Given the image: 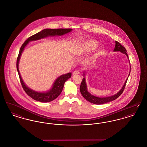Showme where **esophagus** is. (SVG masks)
<instances>
[{
	"mask_svg": "<svg viewBox=\"0 0 147 147\" xmlns=\"http://www.w3.org/2000/svg\"><path fill=\"white\" fill-rule=\"evenodd\" d=\"M79 74V71L78 70H75L74 71H73V76H76V75H78Z\"/></svg>",
	"mask_w": 147,
	"mask_h": 147,
	"instance_id": "1",
	"label": "esophagus"
}]
</instances>
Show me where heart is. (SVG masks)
<instances>
[{"label": "heart", "instance_id": "b5f03b06", "mask_svg": "<svg viewBox=\"0 0 147 147\" xmlns=\"http://www.w3.org/2000/svg\"><path fill=\"white\" fill-rule=\"evenodd\" d=\"M98 44V41L94 40L85 41L80 44L76 50V53L77 56L84 55L91 52L96 48L93 53L86 60V63L87 64H91L95 62V61L104 52V49L102 46H98L97 47Z\"/></svg>", "mask_w": 147, "mask_h": 147}]
</instances>
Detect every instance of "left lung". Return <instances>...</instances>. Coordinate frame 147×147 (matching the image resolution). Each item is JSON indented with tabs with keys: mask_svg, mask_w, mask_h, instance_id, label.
<instances>
[{
	"mask_svg": "<svg viewBox=\"0 0 147 147\" xmlns=\"http://www.w3.org/2000/svg\"><path fill=\"white\" fill-rule=\"evenodd\" d=\"M113 51L114 52H119H119L125 54L127 57V58L128 59V61H129L128 56L127 53H126L127 51H126V49L123 46H122L117 41H115V49H113ZM130 72H131V67H130L129 73L128 76L127 78V79H126L125 83L123 84V86L122 87L121 89L117 93H116V94H115L113 95L110 96H107V97H98V96H96L95 95H92L91 93H90L89 91H88L87 85H86V79H85V76H86V71H84L83 72V77H84V78H83V80H82V82L81 83L80 87V91L82 95H83V96L86 100H88V101H89L90 102L92 103V104H96V105H101V104H105V103L109 102L110 101H112L115 100L117 98H119V96L122 94V93L123 92V91L124 90V89L125 88L128 78L129 74H130Z\"/></svg>",
	"mask_w": 147,
	"mask_h": 147,
	"instance_id": "left-lung-1",
	"label": "left lung"
}]
</instances>
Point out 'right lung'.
<instances>
[{"mask_svg": "<svg viewBox=\"0 0 147 147\" xmlns=\"http://www.w3.org/2000/svg\"><path fill=\"white\" fill-rule=\"evenodd\" d=\"M72 31L71 28H58V29H51L46 28L42 30L41 31L36 34L30 37L21 46L20 49L19 56L18 57L17 62H16V68L20 78V82L24 90L29 96L32 98L34 100L38 101L41 102H48L53 101L56 99L61 93L63 90L64 85L65 82L71 76V73H68L65 74H63L59 77H58L52 85V88L48 91L45 92H39L35 91L25 84L23 81L21 74L19 70V63L20 59L21 57V54L23 52L26 46L28 45V43L31 41H34L36 40H41L48 37H53V36H60L65 35Z\"/></svg>", "mask_w": 147, "mask_h": 147, "instance_id": "right-lung-1", "label": "right lung"}]
</instances>
